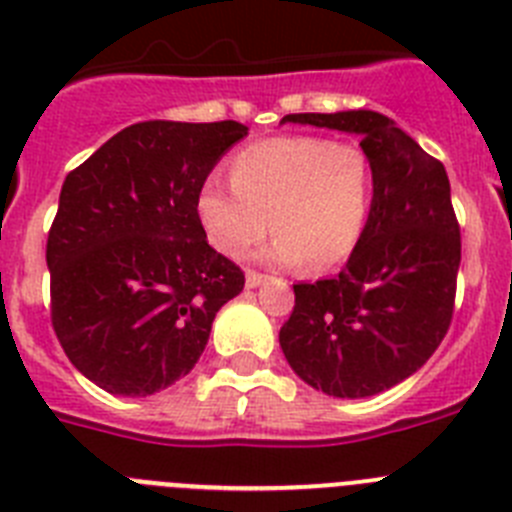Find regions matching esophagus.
Here are the masks:
<instances>
[{"label": "esophagus", "mask_w": 512, "mask_h": 512, "mask_svg": "<svg viewBox=\"0 0 512 512\" xmlns=\"http://www.w3.org/2000/svg\"><path fill=\"white\" fill-rule=\"evenodd\" d=\"M265 281H268V275L255 273V270H250V273H247V278H244L247 288H257V286H262V283H265Z\"/></svg>", "instance_id": "34e87169"}]
</instances>
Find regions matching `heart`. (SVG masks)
Wrapping results in <instances>:
<instances>
[{
	"mask_svg": "<svg viewBox=\"0 0 512 512\" xmlns=\"http://www.w3.org/2000/svg\"><path fill=\"white\" fill-rule=\"evenodd\" d=\"M373 201V162L358 144L327 136L257 141L231 159V182L211 175L195 213L208 242L239 257L278 231L265 257L332 268L358 247Z\"/></svg>",
	"mask_w": 512,
	"mask_h": 512,
	"instance_id": "heart-1",
	"label": "heart"
}]
</instances>
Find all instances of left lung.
Returning <instances> with one entry per match:
<instances>
[{
    "label": "left lung",
    "mask_w": 512,
    "mask_h": 512,
    "mask_svg": "<svg viewBox=\"0 0 512 512\" xmlns=\"http://www.w3.org/2000/svg\"><path fill=\"white\" fill-rule=\"evenodd\" d=\"M281 123L355 133L373 162V201L348 265L296 283L281 348L301 381L363 399L410 379L446 337L461 262L446 167L373 110L293 113Z\"/></svg>",
    "instance_id": "1"
}]
</instances>
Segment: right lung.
Listing matches in <instances>:
<instances>
[{
	"label": "right lung",
	"mask_w": 512,
	"mask_h": 512,
	"mask_svg": "<svg viewBox=\"0 0 512 512\" xmlns=\"http://www.w3.org/2000/svg\"><path fill=\"white\" fill-rule=\"evenodd\" d=\"M247 126L133 123L69 172L48 231L51 322L92 384L149 397L188 376L244 273L213 250L195 198Z\"/></svg>",
	"instance_id": "add662e5"
}]
</instances>
